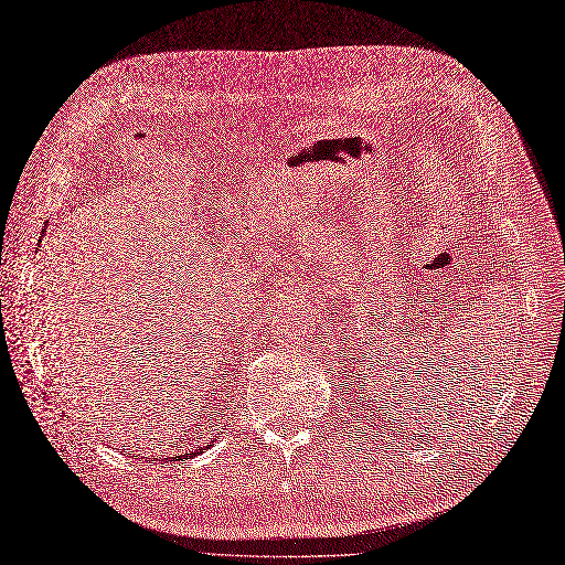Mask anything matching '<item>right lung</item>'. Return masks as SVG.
I'll return each mask as SVG.
<instances>
[{"label": "right lung", "instance_id": "obj_1", "mask_svg": "<svg viewBox=\"0 0 565 565\" xmlns=\"http://www.w3.org/2000/svg\"><path fill=\"white\" fill-rule=\"evenodd\" d=\"M204 447H212V443H204V445H198V447H195V451H191V454H183V456H179V458H188V456H198V454H202V451H204Z\"/></svg>", "mask_w": 565, "mask_h": 565}]
</instances>
